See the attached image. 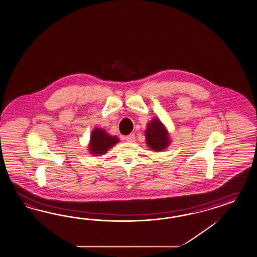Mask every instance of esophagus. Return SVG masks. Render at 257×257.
<instances>
[{
    "mask_svg": "<svg viewBox=\"0 0 257 257\" xmlns=\"http://www.w3.org/2000/svg\"><path fill=\"white\" fill-rule=\"evenodd\" d=\"M124 139H125V142H127V143H134L135 136H134V134H130L128 136H125Z\"/></svg>",
    "mask_w": 257,
    "mask_h": 257,
    "instance_id": "34e87169",
    "label": "esophagus"
}]
</instances>
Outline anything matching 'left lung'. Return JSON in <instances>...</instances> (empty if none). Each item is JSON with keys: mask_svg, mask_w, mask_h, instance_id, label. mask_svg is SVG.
I'll use <instances>...</instances> for the list:
<instances>
[{"mask_svg": "<svg viewBox=\"0 0 257 257\" xmlns=\"http://www.w3.org/2000/svg\"><path fill=\"white\" fill-rule=\"evenodd\" d=\"M145 142L148 147L155 152L164 151L171 145L170 133L158 117L152 119L146 125Z\"/></svg>", "mask_w": 257, "mask_h": 257, "instance_id": "left-lung-1", "label": "left lung"}]
</instances>
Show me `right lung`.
<instances>
[{"label":"right lung","mask_w":257,"mask_h":257,"mask_svg":"<svg viewBox=\"0 0 257 257\" xmlns=\"http://www.w3.org/2000/svg\"><path fill=\"white\" fill-rule=\"evenodd\" d=\"M119 143L116 136H112L105 130L95 127L91 132L88 144V151L94 157L105 155L109 149Z\"/></svg>","instance_id":"1"}]
</instances>
